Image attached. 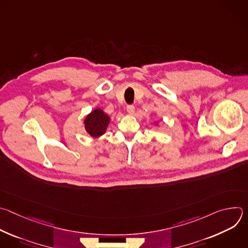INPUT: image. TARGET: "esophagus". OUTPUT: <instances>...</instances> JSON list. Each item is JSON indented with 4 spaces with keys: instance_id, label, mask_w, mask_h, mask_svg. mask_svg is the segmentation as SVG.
<instances>
[{
    "instance_id": "1",
    "label": "esophagus",
    "mask_w": 248,
    "mask_h": 248,
    "mask_svg": "<svg viewBox=\"0 0 248 248\" xmlns=\"http://www.w3.org/2000/svg\"><path fill=\"white\" fill-rule=\"evenodd\" d=\"M126 111H127L128 114L132 115V114L134 113V111H135L134 106H133V105H127V106H126Z\"/></svg>"
}]
</instances>
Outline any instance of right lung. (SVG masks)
Wrapping results in <instances>:
<instances>
[{
	"label": "right lung",
	"mask_w": 248,
	"mask_h": 248,
	"mask_svg": "<svg viewBox=\"0 0 248 248\" xmlns=\"http://www.w3.org/2000/svg\"><path fill=\"white\" fill-rule=\"evenodd\" d=\"M110 123V118L104 114L101 109H96L91 112L84 120L86 131L93 137L102 135Z\"/></svg>",
	"instance_id": "add662e5"
}]
</instances>
